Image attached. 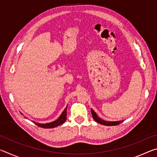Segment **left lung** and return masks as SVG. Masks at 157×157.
<instances>
[{
    "instance_id": "1",
    "label": "left lung",
    "mask_w": 157,
    "mask_h": 157,
    "mask_svg": "<svg viewBox=\"0 0 157 157\" xmlns=\"http://www.w3.org/2000/svg\"><path fill=\"white\" fill-rule=\"evenodd\" d=\"M91 113H92V116L94 118V120L98 122V123H100L101 124H104V125H107V126H114V125H118V124H121L122 122H123L124 121H105L102 119H101L98 116L96 113L92 109H91Z\"/></svg>"
}]
</instances>
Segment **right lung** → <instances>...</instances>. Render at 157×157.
<instances>
[{
  "label": "right lung",
  "mask_w": 157,
  "mask_h": 157,
  "mask_svg": "<svg viewBox=\"0 0 157 157\" xmlns=\"http://www.w3.org/2000/svg\"><path fill=\"white\" fill-rule=\"evenodd\" d=\"M66 110H67V107H66V109L63 110V112L61 114V116L59 117V118L57 119L56 121L51 122V123H36V122L33 121V123L36 124L37 126L41 127V128H46V129H50V128H54L55 127H57L60 125V124H63L66 120V115H67V113H66Z\"/></svg>",
  "instance_id": "right-lung-1"
}]
</instances>
